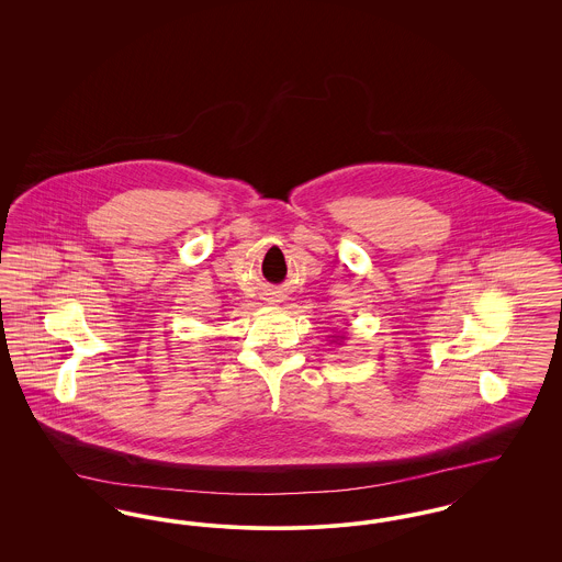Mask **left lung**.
<instances>
[{"label": "left lung", "mask_w": 562, "mask_h": 562, "mask_svg": "<svg viewBox=\"0 0 562 562\" xmlns=\"http://www.w3.org/2000/svg\"><path fill=\"white\" fill-rule=\"evenodd\" d=\"M337 339H339V337H337ZM341 339H344V337H341Z\"/></svg>", "instance_id": "obj_1"}]
</instances>
